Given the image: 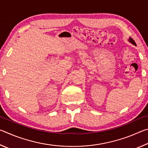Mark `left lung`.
I'll return each mask as SVG.
<instances>
[{"instance_id": "obj_1", "label": "left lung", "mask_w": 148, "mask_h": 148, "mask_svg": "<svg viewBox=\"0 0 148 148\" xmlns=\"http://www.w3.org/2000/svg\"><path fill=\"white\" fill-rule=\"evenodd\" d=\"M129 41L131 42V44H132L133 45H134V46H136V43H135V42H134V40L133 39H132V38H131V37H130V38H129Z\"/></svg>"}]
</instances>
